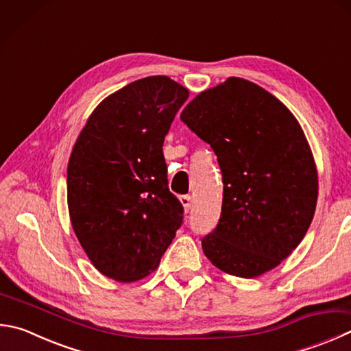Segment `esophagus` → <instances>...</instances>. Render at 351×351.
Returning a JSON list of instances; mask_svg holds the SVG:
<instances>
[{"instance_id":"34e87169","label":"esophagus","mask_w":351,"mask_h":351,"mask_svg":"<svg viewBox=\"0 0 351 351\" xmlns=\"http://www.w3.org/2000/svg\"><path fill=\"white\" fill-rule=\"evenodd\" d=\"M180 201H181L182 207H184V210H186V212H189V210L192 208V197H190L189 195H182L180 197Z\"/></svg>"}]
</instances>
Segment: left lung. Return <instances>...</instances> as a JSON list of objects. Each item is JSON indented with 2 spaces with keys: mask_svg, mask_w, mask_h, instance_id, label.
<instances>
[{
  "mask_svg": "<svg viewBox=\"0 0 351 351\" xmlns=\"http://www.w3.org/2000/svg\"><path fill=\"white\" fill-rule=\"evenodd\" d=\"M181 119L213 149L224 182L204 254L239 278L275 269L301 244L317 202L316 162L301 124L265 88L237 76L196 95Z\"/></svg>",
  "mask_w": 351,
  "mask_h": 351,
  "instance_id": "8db88e82",
  "label": "left lung"
}]
</instances>
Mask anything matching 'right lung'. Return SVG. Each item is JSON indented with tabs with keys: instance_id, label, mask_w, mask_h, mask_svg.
Listing matches in <instances>:
<instances>
[{
	"instance_id": "obj_1",
	"label": "right lung",
	"mask_w": 351,
	"mask_h": 351,
	"mask_svg": "<svg viewBox=\"0 0 351 351\" xmlns=\"http://www.w3.org/2000/svg\"><path fill=\"white\" fill-rule=\"evenodd\" d=\"M187 98V88L169 76L133 81L101 101L70 154L73 232L95 269L118 282L155 271L182 224L162 144Z\"/></svg>"
}]
</instances>
